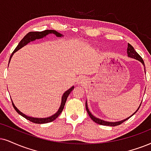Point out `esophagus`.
<instances>
[{
  "label": "esophagus",
  "mask_w": 151,
  "mask_h": 151,
  "mask_svg": "<svg viewBox=\"0 0 151 151\" xmlns=\"http://www.w3.org/2000/svg\"><path fill=\"white\" fill-rule=\"evenodd\" d=\"M77 83L78 84H83V83H85V78L83 77H81V78H78L77 80Z\"/></svg>",
  "instance_id": "34e87169"
}]
</instances>
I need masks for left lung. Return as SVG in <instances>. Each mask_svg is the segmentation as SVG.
I'll return each instance as SVG.
<instances>
[{
	"label": "left lung",
	"mask_w": 151,
	"mask_h": 151,
	"mask_svg": "<svg viewBox=\"0 0 151 151\" xmlns=\"http://www.w3.org/2000/svg\"><path fill=\"white\" fill-rule=\"evenodd\" d=\"M127 53V56L129 57H130V58L137 59V60H138V61H140V62L142 63V64L144 66V69H146V68H145V64H144V60H143V59L141 58V56L139 55V54L135 51L134 48L130 44H128ZM145 72H146V70H145ZM141 104H140V105H139V106L138 109H137V111H136L132 115H130L129 117H128L127 118L124 119V120H120V121H118V122H109V121H105V120H101V119L96 118L95 116H94V115H93L92 113H91V112L90 111V110H89L88 106H87V101L85 102V107H86L87 112L88 113V114H89V115H90V118L92 119V120L94 121V122H95L96 123L101 124V125H106V126H111V127H114V126H117V125H119V124H122V122H124V121H126L127 120H128V119H129V118H131V117L132 116V115H134L135 113L137 112V111H138L139 108H140Z\"/></svg>",
	"instance_id": "8db88e82"
}]
</instances>
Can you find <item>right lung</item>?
<instances>
[{"mask_svg":"<svg viewBox=\"0 0 151 151\" xmlns=\"http://www.w3.org/2000/svg\"><path fill=\"white\" fill-rule=\"evenodd\" d=\"M49 34H55L56 36L59 37V38L64 36L62 34H61V33H59V32H57V31H56L55 30H45V31H31V32L28 33L26 35V36H24L23 38H22V40H21V41L19 42L18 45L17 46V47L15 48V49H14V51H13V52L12 53V55H11L10 57L9 64H10L11 58H12V55H14V53H15L17 51H18L19 50L21 49L22 47H24V46L27 45L29 43V42L34 41V40H37V39H40V38H44V37L47 36V35H49ZM73 89H74V86H72L71 87H70V88L68 89V90L66 91V92L64 93V94H63L62 96H61V102L60 107L59 108L57 112L55 113L54 115H51V116L47 117V118H33V117L27 116V115H26L25 114H24V113H22L21 111H20L15 106H14V103H13V101L12 100V105H13V107H14V109L16 110L17 112L19 115H21L22 116H23L24 118L27 119L28 120L31 121V122H34V123H36V124L47 123V122H52V121L55 120V119L57 118L59 115H60V113L62 112L63 109H64L65 104H66V99H67V98H68V94H70V92H71V91L73 90Z\"/></svg>","mask_w":151,"mask_h":151,"instance_id":"add662e5","label":"right lung"}]
</instances>
